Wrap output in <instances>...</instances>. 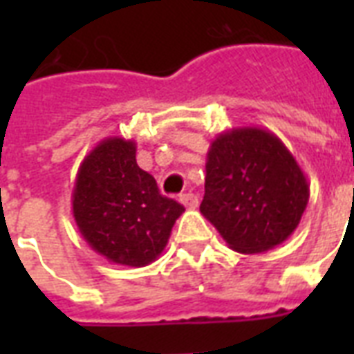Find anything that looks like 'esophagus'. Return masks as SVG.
I'll return each mask as SVG.
<instances>
[{
    "label": "esophagus",
    "mask_w": 354,
    "mask_h": 354,
    "mask_svg": "<svg viewBox=\"0 0 354 354\" xmlns=\"http://www.w3.org/2000/svg\"><path fill=\"white\" fill-rule=\"evenodd\" d=\"M180 202H182L187 209H196V207H198V196L193 193L180 194Z\"/></svg>",
    "instance_id": "obj_1"
}]
</instances>
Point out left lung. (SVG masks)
<instances>
[{
	"mask_svg": "<svg viewBox=\"0 0 354 354\" xmlns=\"http://www.w3.org/2000/svg\"><path fill=\"white\" fill-rule=\"evenodd\" d=\"M308 196L305 172L274 132L239 127L211 141L200 213L233 252L283 244L299 226Z\"/></svg>",
	"mask_w": 354,
	"mask_h": 354,
	"instance_id": "1",
	"label": "left lung"
}]
</instances>
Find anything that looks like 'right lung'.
<instances>
[{"label": "right lung", "instance_id": "right-lung-1", "mask_svg": "<svg viewBox=\"0 0 354 354\" xmlns=\"http://www.w3.org/2000/svg\"><path fill=\"white\" fill-rule=\"evenodd\" d=\"M73 218L88 246L113 264L141 268L165 250L183 205L160 194L154 176L139 169L136 141L102 139L77 172Z\"/></svg>", "mask_w": 354, "mask_h": 354}]
</instances>
